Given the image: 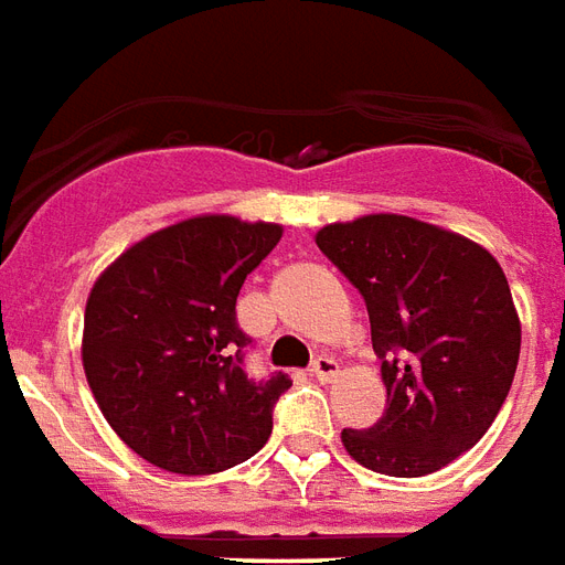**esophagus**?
I'll return each instance as SVG.
<instances>
[{
	"mask_svg": "<svg viewBox=\"0 0 565 565\" xmlns=\"http://www.w3.org/2000/svg\"><path fill=\"white\" fill-rule=\"evenodd\" d=\"M310 373L316 379H319V382H333V379H337V373H340V364H337L333 358L319 355V358H316V361H312Z\"/></svg>",
	"mask_w": 565,
	"mask_h": 565,
	"instance_id": "34e87169",
	"label": "esophagus"
}]
</instances>
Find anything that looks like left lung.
Here are the masks:
<instances>
[{
  "mask_svg": "<svg viewBox=\"0 0 565 565\" xmlns=\"http://www.w3.org/2000/svg\"><path fill=\"white\" fill-rule=\"evenodd\" d=\"M316 243L364 295L388 391L385 415L343 430V448L397 479L448 467L488 434L518 370L521 319L500 262L401 213L331 222Z\"/></svg>",
  "mask_w": 565,
  "mask_h": 565,
  "instance_id": "obj_1",
  "label": "left lung"
}]
</instances>
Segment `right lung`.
I'll return each mask as SVG.
<instances>
[{"label":"right lung","instance_id":"obj_1","mask_svg":"<svg viewBox=\"0 0 565 565\" xmlns=\"http://www.w3.org/2000/svg\"><path fill=\"white\" fill-rule=\"evenodd\" d=\"M279 237L277 222L201 213L131 243L89 288L86 382L114 434L152 467L210 476L267 443L291 382L246 379L234 303Z\"/></svg>","mask_w":565,"mask_h":565}]
</instances>
